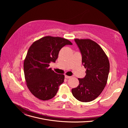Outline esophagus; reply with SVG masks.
<instances>
[{
	"instance_id": "obj_1",
	"label": "esophagus",
	"mask_w": 128,
	"mask_h": 128,
	"mask_svg": "<svg viewBox=\"0 0 128 128\" xmlns=\"http://www.w3.org/2000/svg\"><path fill=\"white\" fill-rule=\"evenodd\" d=\"M65 78H67V79H68V78H71V76H68L65 75Z\"/></svg>"
}]
</instances>
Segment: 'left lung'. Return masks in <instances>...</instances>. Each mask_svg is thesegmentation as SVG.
Returning <instances> with one entry per match:
<instances>
[{
	"mask_svg": "<svg viewBox=\"0 0 128 128\" xmlns=\"http://www.w3.org/2000/svg\"><path fill=\"white\" fill-rule=\"evenodd\" d=\"M82 56V63L86 69V75L78 78L79 85L72 89L77 100L88 102L97 98L104 90L108 79L110 65L106 54L95 42L75 39Z\"/></svg>",
	"mask_w": 128,
	"mask_h": 128,
	"instance_id": "1",
	"label": "left lung"
}]
</instances>
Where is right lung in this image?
I'll return each instance as SVG.
<instances>
[{"label": "right lung", "mask_w": 128, "mask_h": 128, "mask_svg": "<svg viewBox=\"0 0 128 128\" xmlns=\"http://www.w3.org/2000/svg\"><path fill=\"white\" fill-rule=\"evenodd\" d=\"M72 44L66 39L48 36L30 46L24 60V71L27 86L36 98L48 100L56 95L64 76L54 72L49 68V64L56 62L64 46Z\"/></svg>", "instance_id": "1"}]
</instances>
